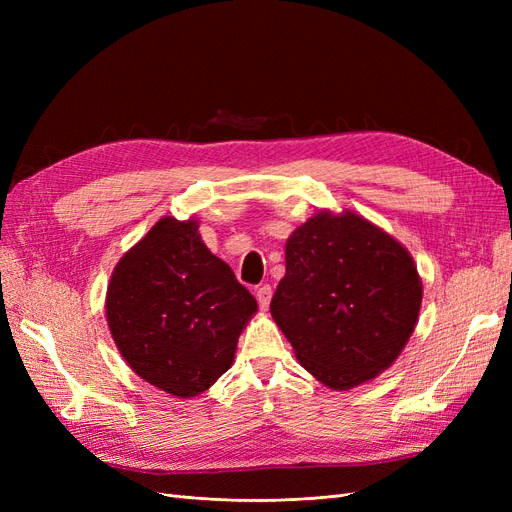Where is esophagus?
<instances>
[{
	"mask_svg": "<svg viewBox=\"0 0 512 512\" xmlns=\"http://www.w3.org/2000/svg\"><path fill=\"white\" fill-rule=\"evenodd\" d=\"M271 297H273V290H271V286H269V284L260 286V288L256 290V299H258V305H260V309H267V307H269V303H271Z\"/></svg>",
	"mask_w": 512,
	"mask_h": 512,
	"instance_id": "34e87169",
	"label": "esophagus"
}]
</instances>
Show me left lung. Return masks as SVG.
<instances>
[{
	"instance_id": "8db88e82",
	"label": "left lung",
	"mask_w": 512,
	"mask_h": 512,
	"mask_svg": "<svg viewBox=\"0 0 512 512\" xmlns=\"http://www.w3.org/2000/svg\"><path fill=\"white\" fill-rule=\"evenodd\" d=\"M421 301L404 245L352 211H320L286 241L271 316L309 374L348 391L395 363Z\"/></svg>"
}]
</instances>
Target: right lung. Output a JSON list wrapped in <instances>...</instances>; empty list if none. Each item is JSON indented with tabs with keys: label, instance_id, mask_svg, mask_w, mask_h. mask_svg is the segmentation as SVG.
Returning a JSON list of instances; mask_svg holds the SVG:
<instances>
[{
	"label": "right lung",
	"instance_id": "right-lung-1",
	"mask_svg": "<svg viewBox=\"0 0 512 512\" xmlns=\"http://www.w3.org/2000/svg\"><path fill=\"white\" fill-rule=\"evenodd\" d=\"M256 299L198 235L162 218L121 256L106 290L108 329L134 374L175 397L205 393L235 361Z\"/></svg>",
	"mask_w": 512,
	"mask_h": 512
}]
</instances>
